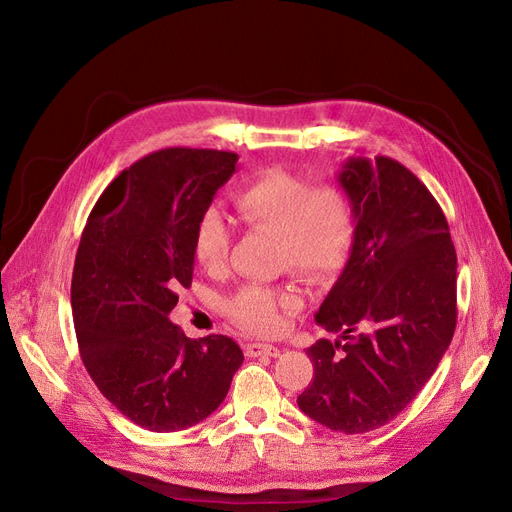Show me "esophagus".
<instances>
[{"label": "esophagus", "mask_w": 512, "mask_h": 512, "mask_svg": "<svg viewBox=\"0 0 512 512\" xmlns=\"http://www.w3.org/2000/svg\"><path fill=\"white\" fill-rule=\"evenodd\" d=\"M245 355L247 357H278L280 348L263 342H249L245 344Z\"/></svg>", "instance_id": "obj_1"}]
</instances>
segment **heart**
<instances>
[{"mask_svg":"<svg viewBox=\"0 0 512 512\" xmlns=\"http://www.w3.org/2000/svg\"><path fill=\"white\" fill-rule=\"evenodd\" d=\"M236 213L247 228L276 236L280 267L319 282L336 274L355 240V205L342 186L270 170L247 182L234 197ZM230 232L220 209L205 207L193 230V255L207 272L226 265ZM299 294L290 288L245 284L224 301L226 315L251 334H274L282 311L297 309Z\"/></svg>","mask_w":512,"mask_h":512,"instance_id":"b5f03b06","label":"heart"}]
</instances>
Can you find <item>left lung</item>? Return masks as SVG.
Wrapping results in <instances>:
<instances>
[{
	"mask_svg": "<svg viewBox=\"0 0 512 512\" xmlns=\"http://www.w3.org/2000/svg\"><path fill=\"white\" fill-rule=\"evenodd\" d=\"M355 240L315 321L340 340L307 348L313 382L297 398L313 421L365 434L392 421L432 378L456 328V251L427 186L392 157L348 159Z\"/></svg>",
	"mask_w": 512,
	"mask_h": 512,
	"instance_id": "obj_1",
	"label": "left lung"
}]
</instances>
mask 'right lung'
<instances>
[{"label":"right lung","instance_id":"add662e5","mask_svg":"<svg viewBox=\"0 0 512 512\" xmlns=\"http://www.w3.org/2000/svg\"><path fill=\"white\" fill-rule=\"evenodd\" d=\"M238 155L159 149L97 199L72 272L78 351L99 392L151 432L186 429L222 405L245 361L222 334L186 338L168 319L193 282V230Z\"/></svg>","mask_w":512,"mask_h":512}]
</instances>
